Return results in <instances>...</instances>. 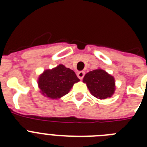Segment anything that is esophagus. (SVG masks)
Segmentation results:
<instances>
[{
    "label": "esophagus",
    "mask_w": 147,
    "mask_h": 147,
    "mask_svg": "<svg viewBox=\"0 0 147 147\" xmlns=\"http://www.w3.org/2000/svg\"><path fill=\"white\" fill-rule=\"evenodd\" d=\"M84 76H85V72L84 71H78V73H77V76H78V78L79 79H82Z\"/></svg>",
    "instance_id": "esophagus-1"
}]
</instances>
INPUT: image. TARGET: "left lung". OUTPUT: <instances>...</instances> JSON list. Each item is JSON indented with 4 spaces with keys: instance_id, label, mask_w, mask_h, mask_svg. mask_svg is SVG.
Instances as JSON below:
<instances>
[{
    "instance_id": "obj_1",
    "label": "left lung",
    "mask_w": 147,
    "mask_h": 147,
    "mask_svg": "<svg viewBox=\"0 0 147 147\" xmlns=\"http://www.w3.org/2000/svg\"><path fill=\"white\" fill-rule=\"evenodd\" d=\"M91 94L98 99L111 98L114 94L116 86L114 76L101 69L90 71L83 78Z\"/></svg>"
}]
</instances>
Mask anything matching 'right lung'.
I'll use <instances>...</instances> for the list:
<instances>
[{
  "mask_svg": "<svg viewBox=\"0 0 147 147\" xmlns=\"http://www.w3.org/2000/svg\"><path fill=\"white\" fill-rule=\"evenodd\" d=\"M80 79L73 70L59 64L52 69H47L37 80L40 92L50 99H59L68 94L75 83Z\"/></svg>",
  "mask_w": 147,
  "mask_h": 147,
  "instance_id": "1",
  "label": "right lung"
}]
</instances>
